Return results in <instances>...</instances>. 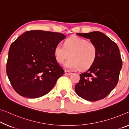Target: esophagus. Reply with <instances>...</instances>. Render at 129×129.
Instances as JSON below:
<instances>
[{
	"label": "esophagus",
	"instance_id": "1",
	"mask_svg": "<svg viewBox=\"0 0 129 129\" xmlns=\"http://www.w3.org/2000/svg\"><path fill=\"white\" fill-rule=\"evenodd\" d=\"M64 73H65V74H66V75H71V74H72V73L70 72V71H69L67 70H65Z\"/></svg>",
	"mask_w": 129,
	"mask_h": 129
}]
</instances>
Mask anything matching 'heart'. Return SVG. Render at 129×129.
Returning a JSON list of instances; mask_svg holds the SVG:
<instances>
[{
	"instance_id": "1",
	"label": "heart",
	"mask_w": 129,
	"mask_h": 129,
	"mask_svg": "<svg viewBox=\"0 0 129 129\" xmlns=\"http://www.w3.org/2000/svg\"><path fill=\"white\" fill-rule=\"evenodd\" d=\"M98 48L94 43L76 36L67 39L63 45L58 44L54 48L55 58L59 64L70 57L64 64L69 70L89 68L96 60Z\"/></svg>"
}]
</instances>
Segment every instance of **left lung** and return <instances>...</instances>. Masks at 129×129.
Instances as JSON below:
<instances>
[{
	"label": "left lung",
	"mask_w": 129,
	"mask_h": 129,
	"mask_svg": "<svg viewBox=\"0 0 129 129\" xmlns=\"http://www.w3.org/2000/svg\"><path fill=\"white\" fill-rule=\"evenodd\" d=\"M90 40L98 48L93 64L80 74V80L75 86L76 93L89 102L104 99L116 86L122 60L117 44L100 31L77 33Z\"/></svg>",
	"instance_id": "left-lung-1"
}]
</instances>
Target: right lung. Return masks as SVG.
Returning <instances> with one entry per match:
<instances>
[{"label":"right lung","mask_w":129,"mask_h":129,"mask_svg":"<svg viewBox=\"0 0 129 129\" xmlns=\"http://www.w3.org/2000/svg\"><path fill=\"white\" fill-rule=\"evenodd\" d=\"M65 38L60 33L35 30L26 31L12 43L6 72L17 93L35 99L52 89L64 71L55 58L54 48Z\"/></svg>","instance_id":"obj_1"}]
</instances>
